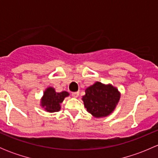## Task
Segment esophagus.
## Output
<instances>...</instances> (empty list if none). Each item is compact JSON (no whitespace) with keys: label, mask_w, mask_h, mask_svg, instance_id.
<instances>
[{"label":"esophagus","mask_w":158,"mask_h":158,"mask_svg":"<svg viewBox=\"0 0 158 158\" xmlns=\"http://www.w3.org/2000/svg\"><path fill=\"white\" fill-rule=\"evenodd\" d=\"M79 92H73V93H72V95H73V97H74V98H77V97L79 96Z\"/></svg>","instance_id":"1"}]
</instances>
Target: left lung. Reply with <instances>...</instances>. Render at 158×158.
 <instances>
[{"mask_svg": "<svg viewBox=\"0 0 158 158\" xmlns=\"http://www.w3.org/2000/svg\"><path fill=\"white\" fill-rule=\"evenodd\" d=\"M82 100L87 111L94 118H105L115 109L121 98V92L111 84L96 82L85 90Z\"/></svg>", "mask_w": 158, "mask_h": 158, "instance_id": "obj_1", "label": "left lung"}]
</instances>
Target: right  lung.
<instances>
[{
  "instance_id": "right-lung-1",
  "label": "right lung",
  "mask_w": 158,
  "mask_h": 158,
  "mask_svg": "<svg viewBox=\"0 0 158 158\" xmlns=\"http://www.w3.org/2000/svg\"><path fill=\"white\" fill-rule=\"evenodd\" d=\"M69 93L66 91L61 92H56L55 88L47 87L44 90V95L40 98V106L47 112H56L61 109V103L64 98L68 97Z\"/></svg>"
}]
</instances>
